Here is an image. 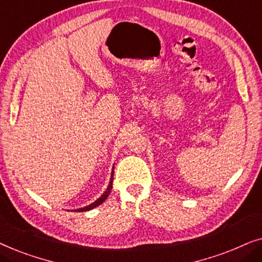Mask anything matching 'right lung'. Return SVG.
Segmentation results:
<instances>
[{"instance_id":"right-lung-1","label":"right lung","mask_w":262,"mask_h":262,"mask_svg":"<svg viewBox=\"0 0 262 262\" xmlns=\"http://www.w3.org/2000/svg\"><path fill=\"white\" fill-rule=\"evenodd\" d=\"M112 182H113V171H112V177H111L110 185H108V187H107L106 192L103 193V194L100 196L98 200H95L94 203H92L91 205H88V206H85V207H82V209H78V210H74V211H78V212H83V211H89V210L94 209V207H96V206H99L100 204H102L107 199V196H108V194L111 193V189H112Z\"/></svg>"}]
</instances>
